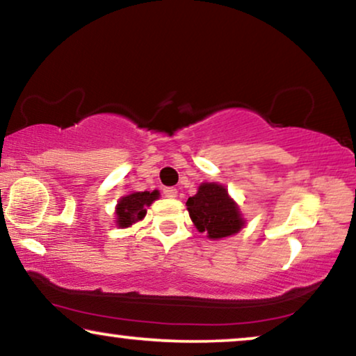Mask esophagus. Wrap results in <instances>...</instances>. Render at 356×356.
Listing matches in <instances>:
<instances>
[{
    "mask_svg": "<svg viewBox=\"0 0 356 356\" xmlns=\"http://www.w3.org/2000/svg\"><path fill=\"white\" fill-rule=\"evenodd\" d=\"M163 193H164V197H166V198H176L177 197V188L166 187L163 190Z\"/></svg>",
    "mask_w": 356,
    "mask_h": 356,
    "instance_id": "1",
    "label": "esophagus"
}]
</instances>
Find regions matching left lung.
<instances>
[{
	"instance_id": "left-lung-1",
	"label": "left lung",
	"mask_w": 356,
	"mask_h": 356,
	"mask_svg": "<svg viewBox=\"0 0 356 356\" xmlns=\"http://www.w3.org/2000/svg\"><path fill=\"white\" fill-rule=\"evenodd\" d=\"M187 211L198 232H207L211 240L235 235L247 224L227 188L218 182L200 184L198 192L187 200Z\"/></svg>"
}]
</instances>
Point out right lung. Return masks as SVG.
I'll use <instances>...</instances> for the list:
<instances>
[{"mask_svg":"<svg viewBox=\"0 0 356 356\" xmlns=\"http://www.w3.org/2000/svg\"><path fill=\"white\" fill-rule=\"evenodd\" d=\"M159 198L158 190L153 192H132L126 195V197L119 198L116 204V226L119 229H127L132 224L142 221L147 214V208L152 207L154 200Z\"/></svg>","mask_w":356,"mask_h":356,"instance_id":"obj_1","label":"right lung"}]
</instances>
